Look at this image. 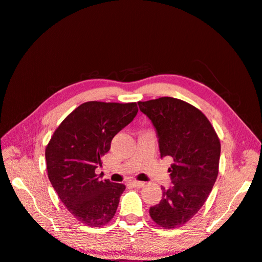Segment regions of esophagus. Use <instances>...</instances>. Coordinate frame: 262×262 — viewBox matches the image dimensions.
I'll list each match as a JSON object with an SVG mask.
<instances>
[{"label":"esophagus","mask_w":262,"mask_h":262,"mask_svg":"<svg viewBox=\"0 0 262 262\" xmlns=\"http://www.w3.org/2000/svg\"><path fill=\"white\" fill-rule=\"evenodd\" d=\"M130 184H131L133 187H136V188H141V187H144V186H145L144 182H141V181H136V180L131 181Z\"/></svg>","instance_id":"34e87169"}]
</instances>
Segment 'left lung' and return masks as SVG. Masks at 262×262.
I'll return each mask as SVG.
<instances>
[{"instance_id": "left-lung-1", "label": "left lung", "mask_w": 262, "mask_h": 262, "mask_svg": "<svg viewBox=\"0 0 262 262\" xmlns=\"http://www.w3.org/2000/svg\"><path fill=\"white\" fill-rule=\"evenodd\" d=\"M159 138L161 157L170 156V188L162 187L159 204L149 214L157 225L171 229L185 225L205 203L218 177L220 141L201 111L180 99L162 97L139 101Z\"/></svg>"}]
</instances>
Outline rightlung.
Instances as JSON below:
<instances>
[{
  "label": "right lung",
  "mask_w": 262,
  "mask_h": 262,
  "mask_svg": "<svg viewBox=\"0 0 262 262\" xmlns=\"http://www.w3.org/2000/svg\"><path fill=\"white\" fill-rule=\"evenodd\" d=\"M138 113L136 102L89 101L73 111L46 149L49 180L68 211L84 225L101 227L115 215L123 184L96 174L118 132Z\"/></svg>",
  "instance_id": "1"
}]
</instances>
